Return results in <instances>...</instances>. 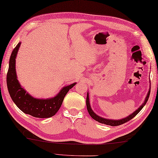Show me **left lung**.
Returning <instances> with one entry per match:
<instances>
[{"instance_id": "8db88e82", "label": "left lung", "mask_w": 158, "mask_h": 158, "mask_svg": "<svg viewBox=\"0 0 158 158\" xmlns=\"http://www.w3.org/2000/svg\"><path fill=\"white\" fill-rule=\"evenodd\" d=\"M150 93V86L148 93V94H147V96L145 99V101L143 102V103L141 105H140L139 107H138L137 110L134 111V112H133L131 114L128 115V116H127V117H125L123 118H121V119H118V120L117 119L116 120L110 119V118H105L101 117V116H99L98 114H96L94 112L93 110H92V108H91L90 103H89V93H87V98H86L87 109V111H88L89 114L90 115V116L93 118V119H94L97 121H98V122L101 123H104V124L110 125V126H111V127H116V126H119V125L123 124V123H124L126 122H127V121H130L131 119H132L134 116H136L139 113V111L141 110L143 108V106L145 105V104H146L148 100Z\"/></svg>"}]
</instances>
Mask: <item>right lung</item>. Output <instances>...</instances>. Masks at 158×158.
I'll return each mask as SVG.
<instances>
[{"instance_id":"obj_1","label":"right lung","mask_w":158,"mask_h":158,"mask_svg":"<svg viewBox=\"0 0 158 158\" xmlns=\"http://www.w3.org/2000/svg\"><path fill=\"white\" fill-rule=\"evenodd\" d=\"M21 42H19L12 52L9 60L7 73V86L10 98L20 110L27 114L36 118H49L56 114L60 107L65 94L69 89L76 85V82L65 86L55 97L48 99L35 98L30 95L18 80L15 69V59Z\"/></svg>"}]
</instances>
